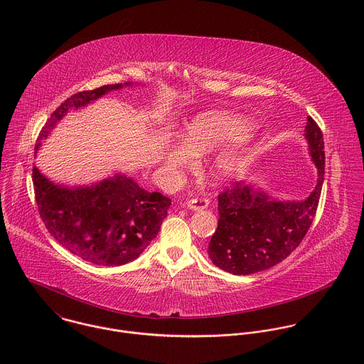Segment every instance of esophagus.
<instances>
[{"label": "esophagus", "instance_id": "1", "mask_svg": "<svg viewBox=\"0 0 364 364\" xmlns=\"http://www.w3.org/2000/svg\"><path fill=\"white\" fill-rule=\"evenodd\" d=\"M208 205H210V202H208V199H205V198L203 199H191L185 203V208H191L193 211H199V210L208 208Z\"/></svg>", "mask_w": 364, "mask_h": 364}]
</instances>
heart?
Here are the masks:
<instances>
[{
  "label": "heart",
  "instance_id": "1",
  "mask_svg": "<svg viewBox=\"0 0 364 364\" xmlns=\"http://www.w3.org/2000/svg\"><path fill=\"white\" fill-rule=\"evenodd\" d=\"M255 129L254 122L240 113L208 110L196 114L185 127L183 141L172 143L164 156L171 172L193 166L195 156H206L223 144L247 139ZM241 156L235 149L224 150L211 165L213 175L220 179L231 178L240 168Z\"/></svg>",
  "mask_w": 364,
  "mask_h": 364
}]
</instances>
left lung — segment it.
Wrapping results in <instances>:
<instances>
[{
  "label": "left lung",
  "mask_w": 364,
  "mask_h": 364,
  "mask_svg": "<svg viewBox=\"0 0 364 364\" xmlns=\"http://www.w3.org/2000/svg\"><path fill=\"white\" fill-rule=\"evenodd\" d=\"M306 140L318 179L304 200L274 199L254 183L237 182L218 195V225L208 258L232 274H252L286 259L306 237L316 213L325 173L322 132L307 117Z\"/></svg>",
  "instance_id": "obj_1"
}]
</instances>
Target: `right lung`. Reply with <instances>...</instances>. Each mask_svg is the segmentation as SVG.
Instances as JSON below:
<instances>
[{"mask_svg":"<svg viewBox=\"0 0 364 364\" xmlns=\"http://www.w3.org/2000/svg\"><path fill=\"white\" fill-rule=\"evenodd\" d=\"M132 85H104L67 98L42 129L35 154L70 110ZM32 176L39 214L54 240L75 257L98 266H120L139 258L156 238L171 206L169 198L144 191L126 173L85 186L55 183L36 165Z\"/></svg>","mask_w":364,"mask_h":364,"instance_id":"add662e5","label":"right lung"}]
</instances>
